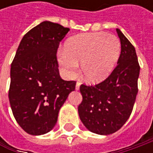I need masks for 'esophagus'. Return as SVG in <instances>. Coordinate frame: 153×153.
I'll list each match as a JSON object with an SVG mask.
<instances>
[{"instance_id": "34e87169", "label": "esophagus", "mask_w": 153, "mask_h": 153, "mask_svg": "<svg viewBox=\"0 0 153 153\" xmlns=\"http://www.w3.org/2000/svg\"><path fill=\"white\" fill-rule=\"evenodd\" d=\"M80 85H81V82H76V90H78V89H79Z\"/></svg>"}]
</instances>
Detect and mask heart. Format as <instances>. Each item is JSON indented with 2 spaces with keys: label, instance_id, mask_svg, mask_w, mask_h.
<instances>
[{
  "label": "heart",
  "instance_id": "heart-1",
  "mask_svg": "<svg viewBox=\"0 0 153 153\" xmlns=\"http://www.w3.org/2000/svg\"><path fill=\"white\" fill-rule=\"evenodd\" d=\"M121 53L117 36L105 32L79 34L68 40L58 61L68 78H73L81 63L85 79L93 83L106 79L112 72Z\"/></svg>",
  "mask_w": 153,
  "mask_h": 153
}]
</instances>
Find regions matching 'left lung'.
Wrapping results in <instances>:
<instances>
[{"instance_id": "left-lung-1", "label": "left lung", "mask_w": 153, "mask_h": 153, "mask_svg": "<svg viewBox=\"0 0 153 153\" xmlns=\"http://www.w3.org/2000/svg\"><path fill=\"white\" fill-rule=\"evenodd\" d=\"M121 42L117 65L108 77L96 85L80 86L82 101L78 113L93 133L107 135L117 132L130 117L138 93L140 65L134 47L119 29Z\"/></svg>"}]
</instances>
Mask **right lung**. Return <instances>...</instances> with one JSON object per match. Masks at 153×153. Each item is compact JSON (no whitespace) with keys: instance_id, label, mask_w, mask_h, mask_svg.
Returning <instances> with one entry per match:
<instances>
[{"instance_id":"right-lung-1","label":"right lung","mask_w":153,"mask_h":153,"mask_svg":"<svg viewBox=\"0 0 153 153\" xmlns=\"http://www.w3.org/2000/svg\"><path fill=\"white\" fill-rule=\"evenodd\" d=\"M69 28L42 22L24 36L11 65L8 97L13 114L28 134L41 135L55 126L59 109L75 81L59 72L57 50Z\"/></svg>"}]
</instances>
